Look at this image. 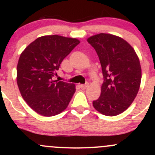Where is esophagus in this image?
<instances>
[{"label":"esophagus","instance_id":"34e87169","mask_svg":"<svg viewBox=\"0 0 155 155\" xmlns=\"http://www.w3.org/2000/svg\"><path fill=\"white\" fill-rule=\"evenodd\" d=\"M87 86H88V82H87V83H85V84H82V85H80V87L82 89H86L87 87Z\"/></svg>","mask_w":155,"mask_h":155}]
</instances>
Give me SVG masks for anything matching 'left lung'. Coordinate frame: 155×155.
I'll list each match as a JSON object with an SVG mask.
<instances>
[{
  "instance_id": "left-lung-1",
  "label": "left lung",
  "mask_w": 155,
  "mask_h": 155,
  "mask_svg": "<svg viewBox=\"0 0 155 155\" xmlns=\"http://www.w3.org/2000/svg\"><path fill=\"white\" fill-rule=\"evenodd\" d=\"M87 42L99 57L104 79L94 107L103 115H119L130 106L140 89L142 70L138 56L127 42L112 34H97Z\"/></svg>"
}]
</instances>
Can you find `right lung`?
<instances>
[{
  "label": "right lung",
  "mask_w": 155,
  "mask_h": 155,
  "mask_svg": "<svg viewBox=\"0 0 155 155\" xmlns=\"http://www.w3.org/2000/svg\"><path fill=\"white\" fill-rule=\"evenodd\" d=\"M75 38L43 36L22 51L17 65V84L23 99L43 116L63 112L75 93L73 83L54 80L62 61L79 43Z\"/></svg>",
  "instance_id": "obj_1"
}]
</instances>
